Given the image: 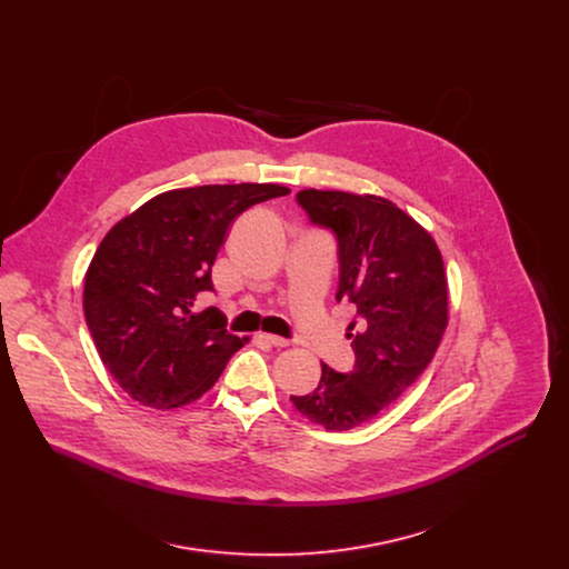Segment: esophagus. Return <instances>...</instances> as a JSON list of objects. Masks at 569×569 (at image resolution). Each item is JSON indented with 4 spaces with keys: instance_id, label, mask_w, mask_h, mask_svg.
Wrapping results in <instances>:
<instances>
[{
    "instance_id": "1",
    "label": "esophagus",
    "mask_w": 569,
    "mask_h": 569,
    "mask_svg": "<svg viewBox=\"0 0 569 569\" xmlns=\"http://www.w3.org/2000/svg\"><path fill=\"white\" fill-rule=\"evenodd\" d=\"M259 340H261V342H266V345H270V347H277V349H283V347H288V345H290L286 338L270 336V333H261V336H259Z\"/></svg>"
}]
</instances>
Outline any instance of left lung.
Returning a JSON list of instances; mask_svg holds the SVG:
<instances>
[{"label":"left lung","mask_w":569,"mask_h":569,"mask_svg":"<svg viewBox=\"0 0 569 569\" xmlns=\"http://www.w3.org/2000/svg\"><path fill=\"white\" fill-rule=\"evenodd\" d=\"M297 202L338 238L336 299L356 306L360 331L351 336L349 373L321 362L319 385L290 400L321 428L351 430L378 417L435 358L448 327V277L430 231L387 198L303 189Z\"/></svg>","instance_id":"obj_1"}]
</instances>
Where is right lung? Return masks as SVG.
Returning a JSON list of instances; mask_svg holds the SVG:
<instances>
[{
	"label": "right lung",
	"mask_w": 569,
	"mask_h": 569,
	"mask_svg": "<svg viewBox=\"0 0 569 569\" xmlns=\"http://www.w3.org/2000/svg\"><path fill=\"white\" fill-rule=\"evenodd\" d=\"M279 184H204L159 193L119 220L88 268L83 310L119 387L146 408L173 410L220 378L242 340L220 310L200 308L229 224Z\"/></svg>",
	"instance_id": "right-lung-1"
}]
</instances>
